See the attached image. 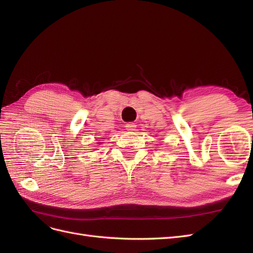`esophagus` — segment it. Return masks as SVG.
<instances>
[{"mask_svg": "<svg viewBox=\"0 0 253 253\" xmlns=\"http://www.w3.org/2000/svg\"><path fill=\"white\" fill-rule=\"evenodd\" d=\"M126 128L127 129V131H129V132L135 131L136 125H135V124H126Z\"/></svg>", "mask_w": 253, "mask_h": 253, "instance_id": "esophagus-1", "label": "esophagus"}]
</instances>
